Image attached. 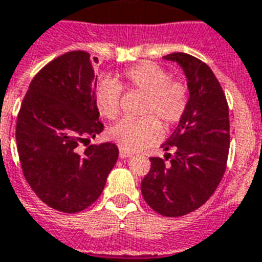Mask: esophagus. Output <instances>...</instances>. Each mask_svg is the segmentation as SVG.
<instances>
[{"label": "esophagus", "instance_id": "esophagus-1", "mask_svg": "<svg viewBox=\"0 0 262 262\" xmlns=\"http://www.w3.org/2000/svg\"><path fill=\"white\" fill-rule=\"evenodd\" d=\"M119 157L122 158V159H126V158H130L132 157V154L126 152V151H123V149H121L119 151Z\"/></svg>", "mask_w": 262, "mask_h": 262}]
</instances>
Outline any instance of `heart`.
Returning <instances> with one entry per match:
<instances>
[{
  "mask_svg": "<svg viewBox=\"0 0 262 262\" xmlns=\"http://www.w3.org/2000/svg\"><path fill=\"white\" fill-rule=\"evenodd\" d=\"M122 88L147 96L144 115L154 114L165 127L179 122L188 104V89L180 81H171L170 74L158 64L145 61L123 71L121 81L103 78L96 86V104L107 119H115L119 114ZM110 139L127 152H136L155 143L161 136V125L154 117L139 121L122 119L108 132Z\"/></svg>",
  "mask_w": 262,
  "mask_h": 262,
  "instance_id": "b5f03b06",
  "label": "heart"
}]
</instances>
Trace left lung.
<instances>
[{
    "label": "left lung",
    "instance_id": "obj_1",
    "mask_svg": "<svg viewBox=\"0 0 262 262\" xmlns=\"http://www.w3.org/2000/svg\"><path fill=\"white\" fill-rule=\"evenodd\" d=\"M187 78L189 99L184 115L163 143L165 163L149 158L151 169L141 181L148 206L166 217L196 210L214 193L227 167L229 151L228 104L219 79L207 64L187 53H170Z\"/></svg>",
    "mask_w": 262,
    "mask_h": 262
}]
</instances>
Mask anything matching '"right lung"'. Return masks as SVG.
I'll return each mask as SVG.
<instances>
[{
	"mask_svg": "<svg viewBox=\"0 0 262 262\" xmlns=\"http://www.w3.org/2000/svg\"><path fill=\"white\" fill-rule=\"evenodd\" d=\"M91 55L67 52L34 77L16 122V145L27 183L55 210H85L104 189L117 163L113 143L78 145L103 132L96 104V81Z\"/></svg>",
	"mask_w": 262,
	"mask_h": 262,
	"instance_id": "obj_1",
	"label": "right lung"
}]
</instances>
